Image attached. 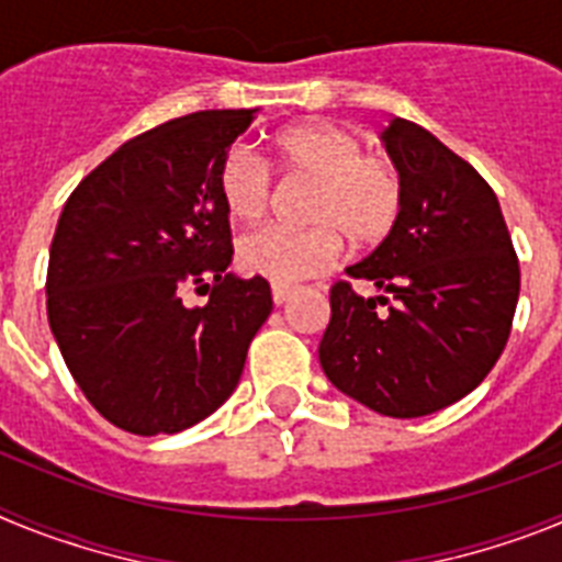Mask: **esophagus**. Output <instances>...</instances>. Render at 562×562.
Masks as SVG:
<instances>
[{
  "instance_id": "esophagus-1",
  "label": "esophagus",
  "mask_w": 562,
  "mask_h": 562,
  "mask_svg": "<svg viewBox=\"0 0 562 562\" xmlns=\"http://www.w3.org/2000/svg\"><path fill=\"white\" fill-rule=\"evenodd\" d=\"M290 295H292V290L290 286H272V304L276 306H281V304H286V301H290Z\"/></svg>"
}]
</instances>
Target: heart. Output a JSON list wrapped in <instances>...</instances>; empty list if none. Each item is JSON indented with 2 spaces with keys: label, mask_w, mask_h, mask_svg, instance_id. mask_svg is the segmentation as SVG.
<instances>
[{
  "label": "heart",
  "mask_w": 562,
  "mask_h": 562,
  "mask_svg": "<svg viewBox=\"0 0 562 562\" xmlns=\"http://www.w3.org/2000/svg\"><path fill=\"white\" fill-rule=\"evenodd\" d=\"M278 171L315 182L310 231L265 227L238 241V267L278 286L301 284L331 270L342 236L376 245L396 227L405 207V180L391 157L362 151V140L335 123L286 126L270 140ZM222 205L238 222H258L272 200L267 166L245 148H231L216 171Z\"/></svg>",
  "instance_id": "1"
}]
</instances>
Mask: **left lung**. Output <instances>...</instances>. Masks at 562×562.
I'll return each mask as SVG.
<instances>
[{
	"instance_id": "left-lung-1",
	"label": "left lung",
	"mask_w": 562,
	"mask_h": 562,
	"mask_svg": "<svg viewBox=\"0 0 562 562\" xmlns=\"http://www.w3.org/2000/svg\"><path fill=\"white\" fill-rule=\"evenodd\" d=\"M382 143L405 180V207L376 250L331 286L321 366L337 391L394 419L448 408L479 389L509 340L520 267L498 196L428 128L394 117ZM395 304L385 313L376 305Z\"/></svg>"
}]
</instances>
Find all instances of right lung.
Wrapping results in <instances>:
<instances>
[{"label":"right lung","mask_w":562,"mask_h":562,"mask_svg":"<svg viewBox=\"0 0 562 562\" xmlns=\"http://www.w3.org/2000/svg\"><path fill=\"white\" fill-rule=\"evenodd\" d=\"M258 109H211L123 143L58 220L47 317L98 414L137 436L180 434L236 391L272 312L265 278L225 272L231 222L220 162ZM205 285V307L181 292Z\"/></svg>","instance_id":"add662e5"}]
</instances>
